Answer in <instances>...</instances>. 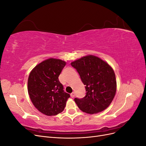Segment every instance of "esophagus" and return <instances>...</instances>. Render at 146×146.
Segmentation results:
<instances>
[{"mask_svg": "<svg viewBox=\"0 0 146 146\" xmlns=\"http://www.w3.org/2000/svg\"><path fill=\"white\" fill-rule=\"evenodd\" d=\"M70 97H71L72 98H74L75 97V92H72L71 94H70Z\"/></svg>", "mask_w": 146, "mask_h": 146, "instance_id": "esophagus-1", "label": "esophagus"}]
</instances>
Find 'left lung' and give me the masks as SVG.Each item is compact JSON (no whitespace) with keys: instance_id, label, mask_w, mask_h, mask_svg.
I'll return each mask as SVG.
<instances>
[{"instance_id":"1","label":"left lung","mask_w":146,"mask_h":146,"mask_svg":"<svg viewBox=\"0 0 146 146\" xmlns=\"http://www.w3.org/2000/svg\"><path fill=\"white\" fill-rule=\"evenodd\" d=\"M85 85L86 95L74 100L82 111L94 114L105 110L111 103L116 91L113 69L98 57L88 55L71 63Z\"/></svg>"}]
</instances>
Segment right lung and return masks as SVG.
<instances>
[{
	"label": "right lung",
	"instance_id": "add662e5",
	"mask_svg": "<svg viewBox=\"0 0 146 146\" xmlns=\"http://www.w3.org/2000/svg\"><path fill=\"white\" fill-rule=\"evenodd\" d=\"M66 65L63 60L50 58L35 66L28 79V92L38 111L47 116L62 112L70 94L63 90L58 77Z\"/></svg>",
	"mask_w": 146,
	"mask_h": 146
}]
</instances>
